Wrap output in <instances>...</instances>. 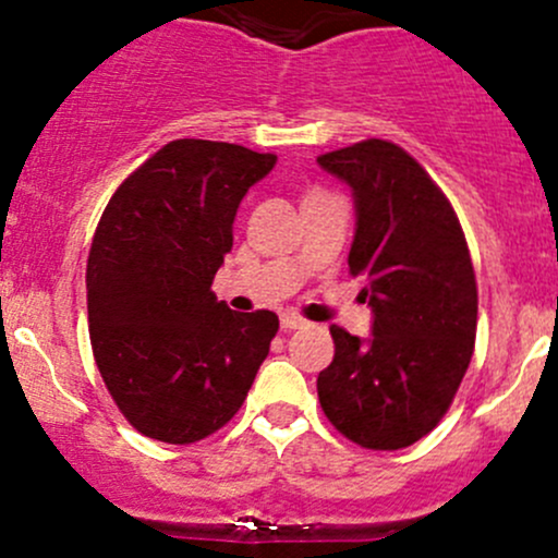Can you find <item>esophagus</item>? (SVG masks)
Segmentation results:
<instances>
[{"instance_id":"obj_1","label":"esophagus","mask_w":558,"mask_h":558,"mask_svg":"<svg viewBox=\"0 0 558 558\" xmlns=\"http://www.w3.org/2000/svg\"><path fill=\"white\" fill-rule=\"evenodd\" d=\"M305 324H307V320L300 318V315H296V313H283V315H280V326H283L286 331L302 329V326H305Z\"/></svg>"}]
</instances>
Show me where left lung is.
I'll use <instances>...</instances> for the list:
<instances>
[{
    "instance_id": "left-lung-1",
    "label": "left lung",
    "mask_w": 558,
    "mask_h": 558,
    "mask_svg": "<svg viewBox=\"0 0 558 558\" xmlns=\"http://www.w3.org/2000/svg\"><path fill=\"white\" fill-rule=\"evenodd\" d=\"M356 205L348 267L373 307L367 340L331 326L335 359L318 399L340 435L399 451L451 408L475 351L477 283L451 202L424 167L388 140L318 156Z\"/></svg>"
}]
</instances>
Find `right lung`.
<instances>
[{
    "instance_id": "right-lung-1",
    "label": "right lung",
    "mask_w": 558,
    "mask_h": 558,
    "mask_svg": "<svg viewBox=\"0 0 558 558\" xmlns=\"http://www.w3.org/2000/svg\"><path fill=\"white\" fill-rule=\"evenodd\" d=\"M278 156L172 140L107 202L88 251V335L112 402L145 437L189 446L243 408L278 331L210 291L238 207Z\"/></svg>"
}]
</instances>
